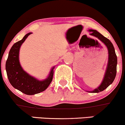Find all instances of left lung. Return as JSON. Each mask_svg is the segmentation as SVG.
I'll return each instance as SVG.
<instances>
[{
  "mask_svg": "<svg viewBox=\"0 0 125 125\" xmlns=\"http://www.w3.org/2000/svg\"><path fill=\"white\" fill-rule=\"evenodd\" d=\"M89 31L91 32L90 35L98 38L101 42L104 44L107 48L108 52H109L107 66L106 71H105L102 83L98 88L94 89L93 91H90V93H97L104 91L110 85L112 84L115 80L116 75V71H117V56L115 53V48L113 47V44L108 38L104 37L102 34H101L96 30H89Z\"/></svg>",
  "mask_w": 125,
  "mask_h": 125,
  "instance_id": "obj_1",
  "label": "left lung"
}]
</instances>
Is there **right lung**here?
<instances>
[{
  "label": "right lung",
  "instance_id": "1",
  "mask_svg": "<svg viewBox=\"0 0 125 125\" xmlns=\"http://www.w3.org/2000/svg\"><path fill=\"white\" fill-rule=\"evenodd\" d=\"M31 34L32 32L27 34L21 40L12 46L6 62V71L9 83L13 87L27 95H34L46 90L52 81L54 68V66L52 68L49 76L42 81L31 76L22 69L19 60L20 49Z\"/></svg>",
  "mask_w": 125,
  "mask_h": 125
}]
</instances>
